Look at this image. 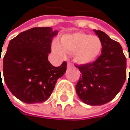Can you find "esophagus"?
Returning <instances> with one entry per match:
<instances>
[{"label": "esophagus", "instance_id": "obj_1", "mask_svg": "<svg viewBox=\"0 0 130 130\" xmlns=\"http://www.w3.org/2000/svg\"><path fill=\"white\" fill-rule=\"evenodd\" d=\"M73 67V64L71 63H70V62H68L67 63V67L69 68V67Z\"/></svg>", "mask_w": 130, "mask_h": 130}]
</instances>
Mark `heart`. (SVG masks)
<instances>
[{"label":"heart","mask_w":130,"mask_h":130,"mask_svg":"<svg viewBox=\"0 0 130 130\" xmlns=\"http://www.w3.org/2000/svg\"><path fill=\"white\" fill-rule=\"evenodd\" d=\"M102 47V41L98 36L82 32L63 36L60 39V44L56 41L52 43L54 53L63 57L65 52H74V59L79 63H88L94 60Z\"/></svg>","instance_id":"1"}]
</instances>
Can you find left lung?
Returning <instances> with one entry per match:
<instances>
[{
    "label": "left lung",
    "mask_w": 130,
    "mask_h": 130,
    "mask_svg": "<svg viewBox=\"0 0 130 130\" xmlns=\"http://www.w3.org/2000/svg\"><path fill=\"white\" fill-rule=\"evenodd\" d=\"M102 43V54L94 62L76 66L82 76L76 92L89 105H102L112 100L126 79V58L120 44L106 33L94 30Z\"/></svg>",
    "instance_id": "1"
}]
</instances>
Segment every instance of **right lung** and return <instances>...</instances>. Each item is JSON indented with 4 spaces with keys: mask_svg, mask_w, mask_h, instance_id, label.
Segmentation results:
<instances>
[{
    "mask_svg": "<svg viewBox=\"0 0 130 130\" xmlns=\"http://www.w3.org/2000/svg\"><path fill=\"white\" fill-rule=\"evenodd\" d=\"M57 34L50 27L32 28L8 44L3 59L4 80L12 94L25 103L46 101L66 72V62L53 67L48 60L52 39Z\"/></svg>",
    "mask_w": 130,
    "mask_h": 130,
    "instance_id": "1",
    "label": "right lung"
}]
</instances>
